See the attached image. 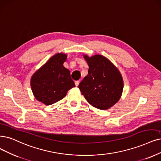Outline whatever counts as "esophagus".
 Returning a JSON list of instances; mask_svg holds the SVG:
<instances>
[{
	"mask_svg": "<svg viewBox=\"0 0 161 161\" xmlns=\"http://www.w3.org/2000/svg\"><path fill=\"white\" fill-rule=\"evenodd\" d=\"M75 84L76 86H78L80 84V81H75Z\"/></svg>",
	"mask_w": 161,
	"mask_h": 161,
	"instance_id": "obj_1",
	"label": "esophagus"
}]
</instances>
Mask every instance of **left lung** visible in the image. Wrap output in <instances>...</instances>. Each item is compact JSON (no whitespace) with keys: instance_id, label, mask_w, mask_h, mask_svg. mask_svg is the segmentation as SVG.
<instances>
[{"instance_id":"1","label":"left lung","mask_w":161,"mask_h":161,"mask_svg":"<svg viewBox=\"0 0 161 161\" xmlns=\"http://www.w3.org/2000/svg\"><path fill=\"white\" fill-rule=\"evenodd\" d=\"M88 74L79 84L86 99L99 109H108L119 100L123 80L119 71L108 58L101 55H84Z\"/></svg>"}]
</instances>
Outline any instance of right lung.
I'll list each match as a JSON object with an SVG mask.
<instances>
[{
	"label": "right lung",
	"instance_id": "1",
	"mask_svg": "<svg viewBox=\"0 0 161 161\" xmlns=\"http://www.w3.org/2000/svg\"><path fill=\"white\" fill-rule=\"evenodd\" d=\"M67 55L59 53L52 56L31 77V85L34 97L46 105L56 103L75 86L70 71L64 66Z\"/></svg>",
	"mask_w": 161,
	"mask_h": 161
}]
</instances>
